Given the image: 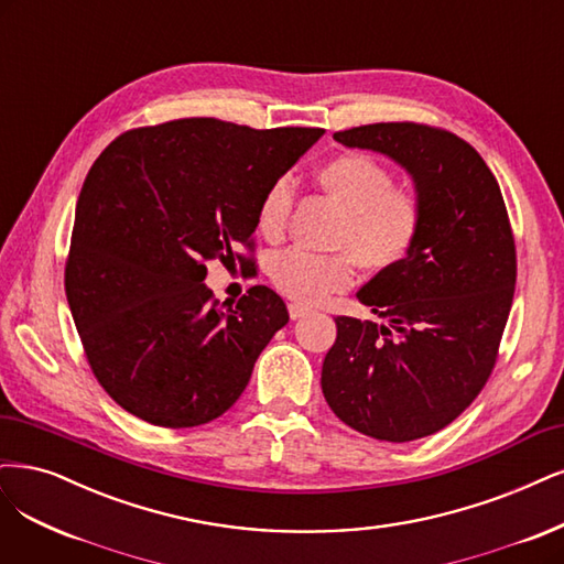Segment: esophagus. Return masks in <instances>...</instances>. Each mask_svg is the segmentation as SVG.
Returning <instances> with one entry per match:
<instances>
[{"mask_svg":"<svg viewBox=\"0 0 564 564\" xmlns=\"http://www.w3.org/2000/svg\"><path fill=\"white\" fill-rule=\"evenodd\" d=\"M310 315V307L307 305H301V303H289V317L291 319H301Z\"/></svg>","mask_w":564,"mask_h":564,"instance_id":"1","label":"esophagus"}]
</instances>
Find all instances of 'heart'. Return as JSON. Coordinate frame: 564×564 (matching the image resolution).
<instances>
[{"mask_svg": "<svg viewBox=\"0 0 564 564\" xmlns=\"http://www.w3.org/2000/svg\"><path fill=\"white\" fill-rule=\"evenodd\" d=\"M319 186L340 207L332 247L334 254L286 249L270 263V280L286 299L315 305L347 289L355 261L371 273L399 268L420 240L422 203L417 193L394 186L392 172L364 151H343L317 170ZM291 186H268L257 209V230L268 240L282 238L291 212Z\"/></svg>", "mask_w": 564, "mask_h": 564, "instance_id": "obj_1", "label": "heart"}]
</instances>
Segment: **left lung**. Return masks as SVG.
<instances>
[{"label": "left lung", "instance_id": "1", "mask_svg": "<svg viewBox=\"0 0 564 564\" xmlns=\"http://www.w3.org/2000/svg\"><path fill=\"white\" fill-rule=\"evenodd\" d=\"M334 140L405 167L424 217L413 254L359 289L382 322L336 317L322 392L359 434L415 441L467 411L492 373L516 289L509 212L480 153L448 130L371 123Z\"/></svg>", "mask_w": 564, "mask_h": 564}]
</instances>
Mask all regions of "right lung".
<instances>
[{
    "label": "right lung",
    "mask_w": 564,
    "mask_h": 564,
    "mask_svg": "<svg viewBox=\"0 0 564 564\" xmlns=\"http://www.w3.org/2000/svg\"><path fill=\"white\" fill-rule=\"evenodd\" d=\"M324 134L180 119L119 134L76 200L65 294L90 371L123 411L170 430L217 420L289 322L263 284L224 307L207 261L254 265L257 209Z\"/></svg>",
    "instance_id": "add662e5"
}]
</instances>
